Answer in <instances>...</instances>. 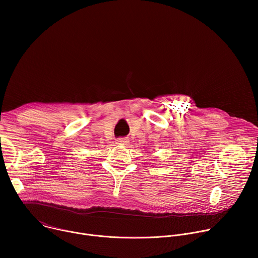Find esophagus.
Masks as SVG:
<instances>
[{
	"instance_id": "obj_1",
	"label": "esophagus",
	"mask_w": 258,
	"mask_h": 258,
	"mask_svg": "<svg viewBox=\"0 0 258 258\" xmlns=\"http://www.w3.org/2000/svg\"><path fill=\"white\" fill-rule=\"evenodd\" d=\"M116 142H117V144H119V145H127V144L130 143L127 139H123V138L118 139Z\"/></svg>"
}]
</instances>
